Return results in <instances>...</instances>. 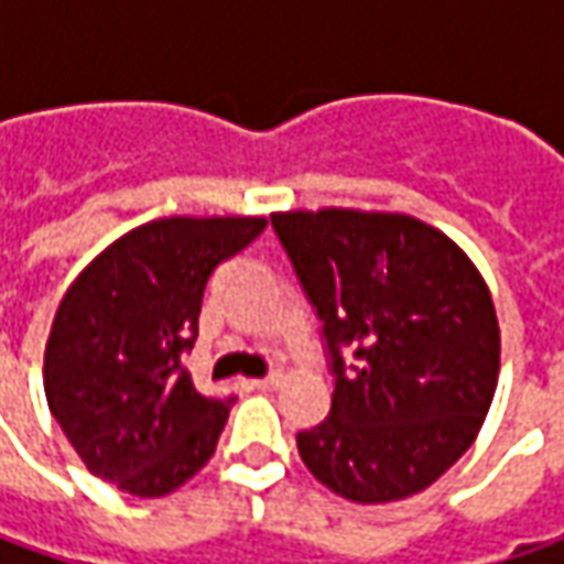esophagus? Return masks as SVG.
<instances>
[{
    "label": "esophagus",
    "instance_id": "esophagus-1",
    "mask_svg": "<svg viewBox=\"0 0 564 564\" xmlns=\"http://www.w3.org/2000/svg\"><path fill=\"white\" fill-rule=\"evenodd\" d=\"M282 373H270V377L263 379H253V389H263V392H272V389H279L282 386Z\"/></svg>",
    "mask_w": 564,
    "mask_h": 564
}]
</instances>
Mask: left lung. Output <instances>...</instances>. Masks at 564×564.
Returning a JSON list of instances; mask_svg holds the SVG:
<instances>
[{
    "label": "left lung",
    "instance_id": "obj_1",
    "mask_svg": "<svg viewBox=\"0 0 564 564\" xmlns=\"http://www.w3.org/2000/svg\"><path fill=\"white\" fill-rule=\"evenodd\" d=\"M272 228L336 377L329 417L297 433L304 465L360 506L436 484L477 440L499 379L484 275L440 228L401 213L294 209Z\"/></svg>",
    "mask_w": 564,
    "mask_h": 564
}]
</instances>
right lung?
<instances>
[{"instance_id":"right-lung-1","label":"right lung","mask_w":564,"mask_h":564,"mask_svg":"<svg viewBox=\"0 0 564 564\" xmlns=\"http://www.w3.org/2000/svg\"><path fill=\"white\" fill-rule=\"evenodd\" d=\"M267 228L260 216H172L112 241L55 311L43 389L90 474L156 499L213 458L231 399L194 389L182 355L213 270Z\"/></svg>"}]
</instances>
